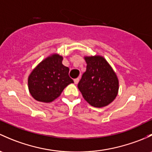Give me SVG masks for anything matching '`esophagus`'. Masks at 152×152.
Masks as SVG:
<instances>
[{"label": "esophagus", "mask_w": 152, "mask_h": 152, "mask_svg": "<svg viewBox=\"0 0 152 152\" xmlns=\"http://www.w3.org/2000/svg\"><path fill=\"white\" fill-rule=\"evenodd\" d=\"M79 78H76V79H74V84H77L78 83H79Z\"/></svg>", "instance_id": "obj_1"}]
</instances>
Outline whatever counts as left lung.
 <instances>
[{
    "instance_id": "1",
    "label": "left lung",
    "mask_w": 152,
    "mask_h": 152,
    "mask_svg": "<svg viewBox=\"0 0 152 152\" xmlns=\"http://www.w3.org/2000/svg\"><path fill=\"white\" fill-rule=\"evenodd\" d=\"M87 70L78 84L84 100L92 106L103 108L112 103L119 92L116 72L101 55L84 56Z\"/></svg>"
}]
</instances>
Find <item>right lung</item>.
<instances>
[{
    "mask_svg": "<svg viewBox=\"0 0 152 152\" xmlns=\"http://www.w3.org/2000/svg\"><path fill=\"white\" fill-rule=\"evenodd\" d=\"M63 56L53 53L40 62L30 73L28 89L37 101L51 103L61 95L68 84L73 83L69 77V68L63 65Z\"/></svg>",
    "mask_w": 152,
    "mask_h": 152,
    "instance_id": "obj_1",
    "label": "right lung"
}]
</instances>
